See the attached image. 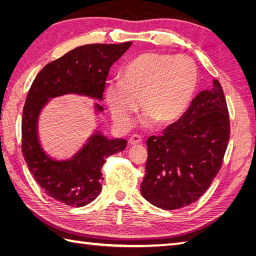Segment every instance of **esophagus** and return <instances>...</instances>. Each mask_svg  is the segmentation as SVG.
<instances>
[{"label": "esophagus", "instance_id": "1", "mask_svg": "<svg viewBox=\"0 0 256 256\" xmlns=\"http://www.w3.org/2000/svg\"><path fill=\"white\" fill-rule=\"evenodd\" d=\"M142 140H143V138H142V136H140V135L134 134V135H132L131 138H128V143L131 144V145H135V144L142 143Z\"/></svg>", "mask_w": 256, "mask_h": 256}]
</instances>
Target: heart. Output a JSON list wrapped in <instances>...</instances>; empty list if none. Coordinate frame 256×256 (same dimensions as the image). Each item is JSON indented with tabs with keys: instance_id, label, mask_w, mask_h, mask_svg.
<instances>
[{
	"instance_id": "b5f03b06",
	"label": "heart",
	"mask_w": 256,
	"mask_h": 256,
	"mask_svg": "<svg viewBox=\"0 0 256 256\" xmlns=\"http://www.w3.org/2000/svg\"><path fill=\"white\" fill-rule=\"evenodd\" d=\"M197 82L198 69L190 57L144 52L126 64L122 78L108 81L106 103L114 124L122 131L131 128L140 101L145 108L140 118L143 126H152L158 120L167 124L186 110Z\"/></svg>"
}]
</instances>
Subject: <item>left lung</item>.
Masks as SVG:
<instances>
[{"label": "left lung", "mask_w": 256, "mask_h": 256, "mask_svg": "<svg viewBox=\"0 0 256 256\" xmlns=\"http://www.w3.org/2000/svg\"><path fill=\"white\" fill-rule=\"evenodd\" d=\"M230 140L224 90L216 79L200 91L177 122L148 138L140 194L157 208L174 210L194 202L220 170Z\"/></svg>", "instance_id": "obj_1"}]
</instances>
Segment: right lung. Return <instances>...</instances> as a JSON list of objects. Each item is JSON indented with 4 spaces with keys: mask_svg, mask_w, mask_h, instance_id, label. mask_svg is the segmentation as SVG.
I'll return each mask as SVG.
<instances>
[{
    "mask_svg": "<svg viewBox=\"0 0 256 256\" xmlns=\"http://www.w3.org/2000/svg\"><path fill=\"white\" fill-rule=\"evenodd\" d=\"M123 44H90L68 52L42 68L32 82L23 110L22 152L30 172L52 198L72 206H84L100 194L101 167L110 155L124 150L123 138H108L99 128L70 158L57 160L44 148L40 118L54 98L78 94L103 101L106 80L112 64L131 47ZM96 116L103 108L94 103Z\"/></svg>",
    "mask_w": 256,
    "mask_h": 256,
    "instance_id": "1",
    "label": "right lung"
}]
</instances>
